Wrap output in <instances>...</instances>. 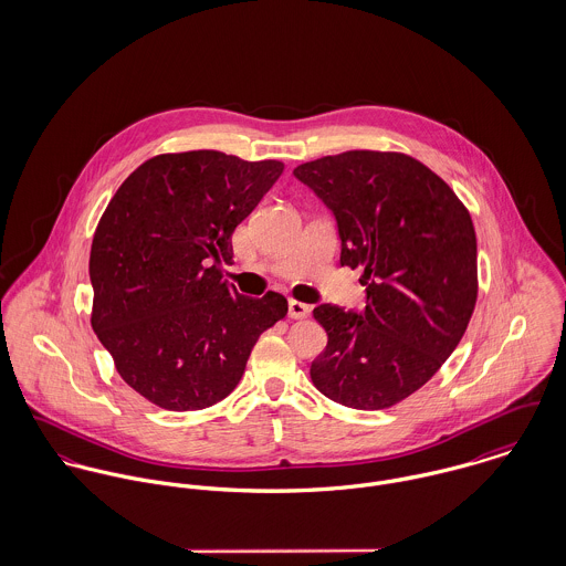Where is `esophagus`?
Returning a JSON list of instances; mask_svg holds the SVG:
<instances>
[{"label":"esophagus","instance_id":"34e87169","mask_svg":"<svg viewBox=\"0 0 566 566\" xmlns=\"http://www.w3.org/2000/svg\"><path fill=\"white\" fill-rule=\"evenodd\" d=\"M310 312H312V307L310 305H305V303H301V301H290V318L292 321H303V318H307L310 316Z\"/></svg>","mask_w":566,"mask_h":566}]
</instances>
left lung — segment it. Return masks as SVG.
Segmentation results:
<instances>
[{
  "label": "left lung",
  "mask_w": 566,
  "mask_h": 566,
  "mask_svg": "<svg viewBox=\"0 0 566 566\" xmlns=\"http://www.w3.org/2000/svg\"><path fill=\"white\" fill-rule=\"evenodd\" d=\"M294 176L333 211L339 263L361 268L366 310L318 305L326 348L314 386L335 403L386 409L422 388L460 344L478 303V238L453 189L401 153L348 150Z\"/></svg>",
  "instance_id": "obj_1"
}]
</instances>
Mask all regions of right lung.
<instances>
[{
	"instance_id": "add662e5",
	"label": "right lung",
	"mask_w": 566,
	"mask_h": 566,
	"mask_svg": "<svg viewBox=\"0 0 566 566\" xmlns=\"http://www.w3.org/2000/svg\"><path fill=\"white\" fill-rule=\"evenodd\" d=\"M281 174V161L218 150L159 155L102 213L88 256L91 326L150 403L193 411L227 399L259 335L285 318V296H242L220 268L233 259V231Z\"/></svg>"
}]
</instances>
